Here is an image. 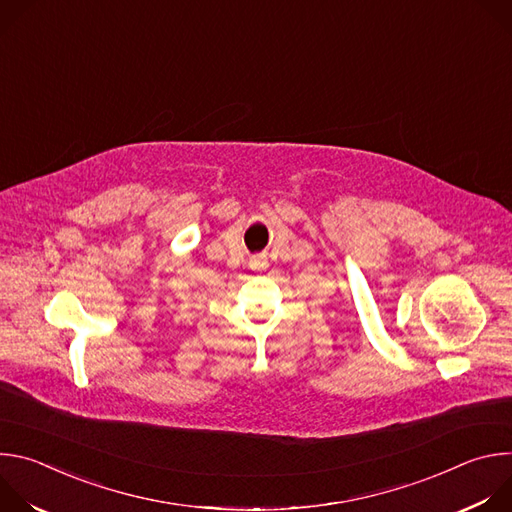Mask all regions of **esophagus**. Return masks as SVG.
<instances>
[{
    "instance_id": "1",
    "label": "esophagus",
    "mask_w": 512,
    "mask_h": 512,
    "mask_svg": "<svg viewBox=\"0 0 512 512\" xmlns=\"http://www.w3.org/2000/svg\"><path fill=\"white\" fill-rule=\"evenodd\" d=\"M255 265H257V267H263V259H255Z\"/></svg>"
}]
</instances>
